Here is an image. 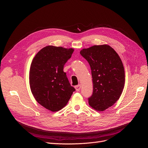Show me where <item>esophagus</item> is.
<instances>
[{"label":"esophagus","mask_w":148,"mask_h":148,"mask_svg":"<svg viewBox=\"0 0 148 148\" xmlns=\"http://www.w3.org/2000/svg\"><path fill=\"white\" fill-rule=\"evenodd\" d=\"M75 90H76L77 92H79L81 89V85L80 84L77 85V86H75Z\"/></svg>","instance_id":"obj_1"}]
</instances>
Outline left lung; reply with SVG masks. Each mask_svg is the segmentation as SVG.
Segmentation results:
<instances>
[{
  "label": "left lung",
  "instance_id": "8db88e82",
  "mask_svg": "<svg viewBox=\"0 0 148 148\" xmlns=\"http://www.w3.org/2000/svg\"><path fill=\"white\" fill-rule=\"evenodd\" d=\"M90 65L93 94L88 99L89 106L102 112L119 99L125 84V71L116 51L107 44L93 45L80 52Z\"/></svg>",
  "mask_w": 148,
  "mask_h": 148
}]
</instances>
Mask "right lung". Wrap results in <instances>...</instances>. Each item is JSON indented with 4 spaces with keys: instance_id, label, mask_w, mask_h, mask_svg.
<instances>
[{
    "instance_id": "1",
    "label": "right lung",
    "mask_w": 148,
    "mask_h": 148,
    "mask_svg": "<svg viewBox=\"0 0 148 148\" xmlns=\"http://www.w3.org/2000/svg\"><path fill=\"white\" fill-rule=\"evenodd\" d=\"M73 51L72 48L48 45L37 53L31 63V92L39 104L51 112L63 108L75 91L64 72Z\"/></svg>"
}]
</instances>
